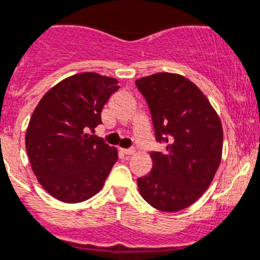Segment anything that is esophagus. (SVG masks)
Returning <instances> with one entry per match:
<instances>
[{"mask_svg": "<svg viewBox=\"0 0 260 260\" xmlns=\"http://www.w3.org/2000/svg\"><path fill=\"white\" fill-rule=\"evenodd\" d=\"M121 153L128 154V156H129V154H134L135 153V149H134V148H128V149H121Z\"/></svg>", "mask_w": 260, "mask_h": 260, "instance_id": "obj_1", "label": "esophagus"}]
</instances>
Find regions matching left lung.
Returning <instances> with one entry per match:
<instances>
[{
    "mask_svg": "<svg viewBox=\"0 0 260 260\" xmlns=\"http://www.w3.org/2000/svg\"><path fill=\"white\" fill-rule=\"evenodd\" d=\"M149 107L157 143L152 171L137 178L141 197L161 211H178L202 196L222 156L221 120L202 91L177 74L158 73L136 80Z\"/></svg>",
    "mask_w": 260,
    "mask_h": 260,
    "instance_id": "obj_1",
    "label": "left lung"
}]
</instances>
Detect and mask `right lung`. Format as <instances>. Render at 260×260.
I'll return each instance as SVG.
<instances>
[{"instance_id": "right-lung-1", "label": "right lung", "mask_w": 260, "mask_h": 260, "mask_svg": "<svg viewBox=\"0 0 260 260\" xmlns=\"http://www.w3.org/2000/svg\"><path fill=\"white\" fill-rule=\"evenodd\" d=\"M117 80L82 73L43 95L26 131V152L39 184L56 200L78 204L100 191L117 161V150L89 135Z\"/></svg>"}]
</instances>
